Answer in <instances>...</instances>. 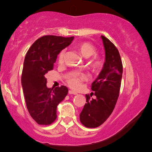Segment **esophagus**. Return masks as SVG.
<instances>
[{"mask_svg":"<svg viewBox=\"0 0 152 152\" xmlns=\"http://www.w3.org/2000/svg\"><path fill=\"white\" fill-rule=\"evenodd\" d=\"M69 94H74V95H76V94H77V93H76V91H73V90H69Z\"/></svg>","mask_w":152,"mask_h":152,"instance_id":"obj_1","label":"esophagus"}]
</instances>
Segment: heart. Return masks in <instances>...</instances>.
I'll return each instance as SVG.
<instances>
[{
	"mask_svg": "<svg viewBox=\"0 0 152 152\" xmlns=\"http://www.w3.org/2000/svg\"><path fill=\"white\" fill-rule=\"evenodd\" d=\"M77 48L82 56L86 58L94 55L96 52V48L91 43L88 42H81L78 44ZM65 50H62L58 54V61L59 63H62L65 56ZM104 61L102 57L99 56H94L90 60V66L94 71H99L103 67ZM86 79V76L82 73H74L67 78V83L69 86L73 88H78L81 86L82 82Z\"/></svg>",
	"mask_w": 152,
	"mask_h": 152,
	"instance_id": "b5f03b06",
	"label": "heart"
}]
</instances>
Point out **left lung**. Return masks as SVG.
<instances>
[{
    "label": "left lung",
    "instance_id": "left-lung-1",
    "mask_svg": "<svg viewBox=\"0 0 152 152\" xmlns=\"http://www.w3.org/2000/svg\"><path fill=\"white\" fill-rule=\"evenodd\" d=\"M102 39L105 49V62L91 84L92 94L96 98L91 99L86 94L87 103L80 113V121L88 128L101 126L109 117L116 106L121 87L123 65L119 52L107 38L102 36Z\"/></svg>",
    "mask_w": 152,
    "mask_h": 152
}]
</instances>
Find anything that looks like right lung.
Returning <instances> with one entry per match:
<instances>
[{"instance_id": "right-lung-1", "label": "right lung", "mask_w": 152, "mask_h": 152, "mask_svg": "<svg viewBox=\"0 0 152 152\" xmlns=\"http://www.w3.org/2000/svg\"><path fill=\"white\" fill-rule=\"evenodd\" d=\"M74 37L44 36L33 43L24 59L21 84L28 111L40 125H49L57 117V106L67 95L65 86H46L45 75L53 70L58 54L71 44Z\"/></svg>"}]
</instances>
